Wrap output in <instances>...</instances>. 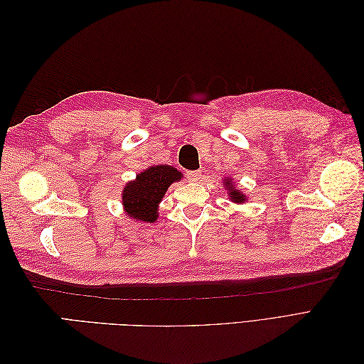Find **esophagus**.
<instances>
[{"instance_id":"34e87169","label":"esophagus","mask_w":364,"mask_h":364,"mask_svg":"<svg viewBox=\"0 0 364 364\" xmlns=\"http://www.w3.org/2000/svg\"><path fill=\"white\" fill-rule=\"evenodd\" d=\"M200 176H202V173H200L199 170H194V171H186V178H188V181H191V182L199 181V179H200Z\"/></svg>"}]
</instances>
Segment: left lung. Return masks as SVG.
Returning <instances> with one entry per match:
<instances>
[{
    "mask_svg": "<svg viewBox=\"0 0 364 364\" xmlns=\"http://www.w3.org/2000/svg\"><path fill=\"white\" fill-rule=\"evenodd\" d=\"M223 188L226 190L229 200L232 203L241 205V203L247 202V196L243 191H241V188H238V185L235 183V181L232 178H230V176H229V178L223 179Z\"/></svg>",
    "mask_w": 364,
    "mask_h": 364,
    "instance_id": "obj_1",
    "label": "left lung"
}]
</instances>
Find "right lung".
I'll return each mask as SVG.
<instances>
[{"label":"right lung","mask_w":364,"mask_h":364,"mask_svg":"<svg viewBox=\"0 0 364 364\" xmlns=\"http://www.w3.org/2000/svg\"><path fill=\"white\" fill-rule=\"evenodd\" d=\"M183 173L167 164L150 165L129 181L121 191L124 214L136 223H155L159 203L174 182H181Z\"/></svg>","instance_id":"obj_1"}]
</instances>
